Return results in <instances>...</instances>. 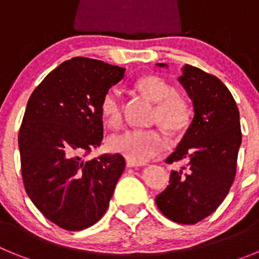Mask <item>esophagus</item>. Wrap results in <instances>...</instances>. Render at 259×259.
Masks as SVG:
<instances>
[{
  "label": "esophagus",
  "mask_w": 259,
  "mask_h": 259,
  "mask_svg": "<svg viewBox=\"0 0 259 259\" xmlns=\"http://www.w3.org/2000/svg\"><path fill=\"white\" fill-rule=\"evenodd\" d=\"M125 164H127V167H139V166H141V163H137V162L131 161V159H127V161H125Z\"/></svg>",
  "instance_id": "obj_1"
}]
</instances>
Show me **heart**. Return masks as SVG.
Segmentation results:
<instances>
[{"label": "heart", "instance_id": "1", "mask_svg": "<svg viewBox=\"0 0 259 259\" xmlns=\"http://www.w3.org/2000/svg\"><path fill=\"white\" fill-rule=\"evenodd\" d=\"M136 88L150 101L155 102L153 116L167 132L176 134L188 127L192 119L191 105L175 92L167 80L157 75H146L137 80ZM100 113L109 127L116 128L122 124V102L114 91L102 96ZM109 148L127 159L143 163L163 149L164 139L157 130H127L110 137Z\"/></svg>", "mask_w": 259, "mask_h": 259}]
</instances>
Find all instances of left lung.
I'll return each instance as SVG.
<instances>
[{"label": "left lung", "instance_id": "1", "mask_svg": "<svg viewBox=\"0 0 259 259\" xmlns=\"http://www.w3.org/2000/svg\"><path fill=\"white\" fill-rule=\"evenodd\" d=\"M178 80L193 102L194 116L166 162L183 159L187 166L171 171L170 184L155 203L170 221L194 224L218 209L235 180L241 145L240 114L228 88L214 75L184 65Z\"/></svg>", "mask_w": 259, "mask_h": 259}]
</instances>
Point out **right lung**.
Here are the masks:
<instances>
[{"mask_svg": "<svg viewBox=\"0 0 259 259\" xmlns=\"http://www.w3.org/2000/svg\"><path fill=\"white\" fill-rule=\"evenodd\" d=\"M124 71L76 57L48 74L28 100L18 136L23 183L41 214L63 230L97 223L124 171L120 154L83 159L101 144L100 102Z\"/></svg>", "mask_w": 259, "mask_h": 259, "instance_id": "obj_1", "label": "right lung"}]
</instances>
